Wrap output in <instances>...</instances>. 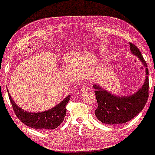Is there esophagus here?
<instances>
[{
	"label": "esophagus",
	"instance_id": "1",
	"mask_svg": "<svg viewBox=\"0 0 155 155\" xmlns=\"http://www.w3.org/2000/svg\"><path fill=\"white\" fill-rule=\"evenodd\" d=\"M81 91L82 93H86V92H88V87L87 86H81Z\"/></svg>",
	"mask_w": 155,
	"mask_h": 155
}]
</instances>
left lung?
I'll return each mask as SVG.
<instances>
[{"label":"left lung","mask_w":155,"mask_h":155,"mask_svg":"<svg viewBox=\"0 0 155 155\" xmlns=\"http://www.w3.org/2000/svg\"><path fill=\"white\" fill-rule=\"evenodd\" d=\"M130 48L131 53L136 55L145 67V81L142 87L135 93L121 96L112 94L97 84L93 85L97 102V108L95 111V116L104 124L112 125L124 124L131 120L142 111L147 101L149 71L147 63L136 45L130 43Z\"/></svg>","instance_id":"8db88e82"}]
</instances>
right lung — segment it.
Wrapping results in <instances>:
<instances>
[{
	"label": "right lung",
	"instance_id": "1",
	"mask_svg": "<svg viewBox=\"0 0 155 155\" xmlns=\"http://www.w3.org/2000/svg\"><path fill=\"white\" fill-rule=\"evenodd\" d=\"M7 91L8 88H7ZM8 95L16 116L25 125L33 128L41 130L55 129L62 124L66 116V105L70 100L71 95L61 101L51 110L41 112H30L25 111L17 106L8 91Z\"/></svg>",
	"mask_w": 155,
	"mask_h": 155
}]
</instances>
